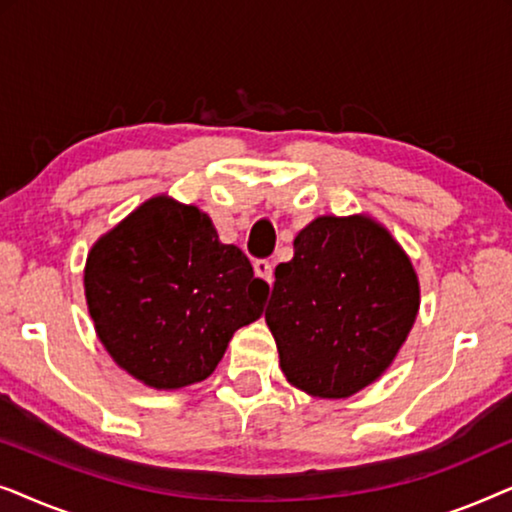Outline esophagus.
Instances as JSON below:
<instances>
[{
	"label": "esophagus",
	"mask_w": 512,
	"mask_h": 512,
	"mask_svg": "<svg viewBox=\"0 0 512 512\" xmlns=\"http://www.w3.org/2000/svg\"><path fill=\"white\" fill-rule=\"evenodd\" d=\"M254 272H256V277L263 279V282H268V284L275 282V275H272V263L265 261V258H258V261H254Z\"/></svg>",
	"instance_id": "esophagus-1"
}]
</instances>
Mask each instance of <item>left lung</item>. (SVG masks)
<instances>
[{
	"instance_id": "obj_1",
	"label": "left lung",
	"mask_w": 512,
	"mask_h": 512,
	"mask_svg": "<svg viewBox=\"0 0 512 512\" xmlns=\"http://www.w3.org/2000/svg\"><path fill=\"white\" fill-rule=\"evenodd\" d=\"M419 312V279L368 214L317 216L279 263L265 310L289 384L349 398L387 373Z\"/></svg>"
}]
</instances>
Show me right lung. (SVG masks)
Masks as SVG:
<instances>
[{
    "label": "right lung",
    "mask_w": 512,
    "mask_h": 512,
    "mask_svg": "<svg viewBox=\"0 0 512 512\" xmlns=\"http://www.w3.org/2000/svg\"><path fill=\"white\" fill-rule=\"evenodd\" d=\"M83 289L116 366L158 391L212 375L233 333L261 317L270 293L205 212L165 193L90 247Z\"/></svg>",
    "instance_id": "obj_1"
}]
</instances>
